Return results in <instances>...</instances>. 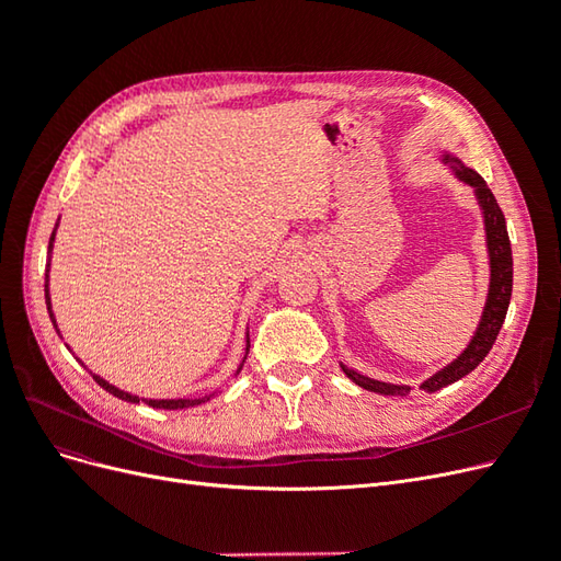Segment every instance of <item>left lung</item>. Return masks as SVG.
Returning <instances> with one entry per match:
<instances>
[{
	"mask_svg": "<svg viewBox=\"0 0 561 561\" xmlns=\"http://www.w3.org/2000/svg\"><path fill=\"white\" fill-rule=\"evenodd\" d=\"M439 161L449 168L458 182L470 186L474 201H478V208L482 213V222H484V239H486L489 287H486V299H484V309H482V316L478 322V330L472 332L468 346L458 353L449 365L437 369L433 377H428L419 386L421 390H426V393H435V390L445 388L458 379H463L486 358V353L491 351V346H494L496 336L503 328L507 304H511V295H513V250H511V239H507L505 217L499 208L494 194H491L482 175L478 171H472V168H468L461 159L451 154L449 149L439 151ZM342 369L353 383H358L360 388H367V390H375V393H381V396L404 398V396H410V390H412L404 383H386V381L369 379L346 365H342Z\"/></svg>",
	"mask_w": 561,
	"mask_h": 561,
	"instance_id": "obj_1",
	"label": "left lung"
}]
</instances>
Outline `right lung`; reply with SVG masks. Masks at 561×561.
Wrapping results in <instances>:
<instances>
[{
	"instance_id": "obj_1",
	"label": "right lung",
	"mask_w": 561,
	"mask_h": 561,
	"mask_svg": "<svg viewBox=\"0 0 561 561\" xmlns=\"http://www.w3.org/2000/svg\"><path fill=\"white\" fill-rule=\"evenodd\" d=\"M60 222V219H58ZM58 222H56V229H54V233H50V239H48V262H46V283H44V295H46V309H48V316H50V322H54V328H56V332L60 334V330H58V322H56V316H54V309H50V295H48V268H50V252H54V241H56V231H58ZM70 348V346H67ZM248 351H250V334L245 332V355H243V360H241V365H239V369H236V375H239V371L243 369V363H245V358H248ZM79 360V358H77ZM81 363V360H79ZM83 365V363H81ZM93 375V371H91ZM93 379L98 381V386H103L107 393H112L114 398H118V400H126V402H133V404H138L140 400L142 402H147L149 407H154V410H184V407H196V404H201V402H208L215 393H210V396H203V398H178V400H151V398H138V396H133V393H126V390H122V388H116L114 383H110V381H105L103 377L100 375H93Z\"/></svg>"
}]
</instances>
